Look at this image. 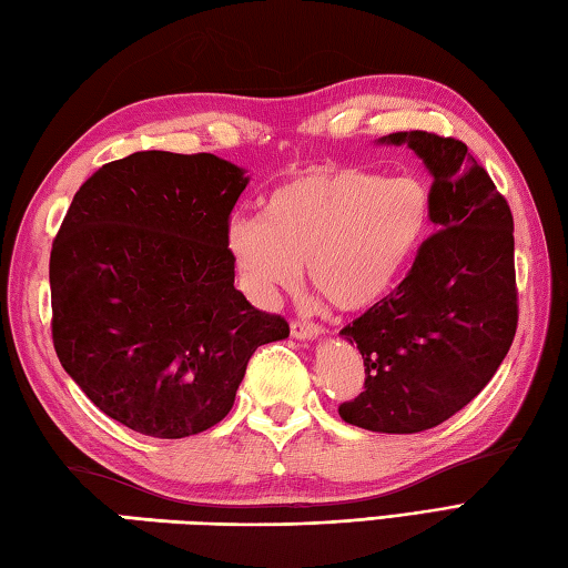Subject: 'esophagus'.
<instances>
[{
    "label": "esophagus",
    "instance_id": "1",
    "mask_svg": "<svg viewBox=\"0 0 568 568\" xmlns=\"http://www.w3.org/2000/svg\"><path fill=\"white\" fill-rule=\"evenodd\" d=\"M291 333L297 339H315L323 335V327H320L317 323H311V320H293Z\"/></svg>",
    "mask_w": 568,
    "mask_h": 568
}]
</instances>
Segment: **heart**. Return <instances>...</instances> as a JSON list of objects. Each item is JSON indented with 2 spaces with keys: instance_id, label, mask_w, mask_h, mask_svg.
<instances>
[{
  "instance_id": "heart-1",
  "label": "heart",
  "mask_w": 568,
  "mask_h": 568,
  "mask_svg": "<svg viewBox=\"0 0 568 568\" xmlns=\"http://www.w3.org/2000/svg\"><path fill=\"white\" fill-rule=\"evenodd\" d=\"M429 185L359 166L303 171L267 193L263 219L233 215L225 251L255 303L293 287L305 263L313 291L343 313L375 305L425 243Z\"/></svg>"
}]
</instances>
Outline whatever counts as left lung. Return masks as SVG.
Instances as JSON below:
<instances>
[{
    "instance_id": "1",
    "label": "left lung",
    "mask_w": 568,
    "mask_h": 568,
    "mask_svg": "<svg viewBox=\"0 0 568 568\" xmlns=\"http://www.w3.org/2000/svg\"><path fill=\"white\" fill-rule=\"evenodd\" d=\"M432 173L437 231L395 291L339 329L365 359V389L339 405L347 425L415 435L442 425L487 387L517 333L514 219L467 143L397 131Z\"/></svg>"
}]
</instances>
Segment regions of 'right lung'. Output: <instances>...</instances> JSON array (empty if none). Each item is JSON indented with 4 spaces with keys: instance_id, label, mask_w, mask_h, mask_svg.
I'll use <instances>...</instances> for the list:
<instances>
[{
    "instance_id": "obj_1",
    "label": "right lung",
    "mask_w": 568,
    "mask_h": 568,
    "mask_svg": "<svg viewBox=\"0 0 568 568\" xmlns=\"http://www.w3.org/2000/svg\"><path fill=\"white\" fill-rule=\"evenodd\" d=\"M248 185L213 153L136 151L77 191L51 245V337L94 405L159 439L229 415L257 347L285 317L235 291L225 225Z\"/></svg>"
}]
</instances>
